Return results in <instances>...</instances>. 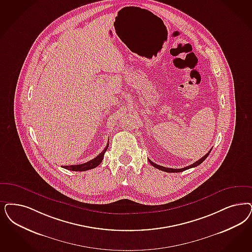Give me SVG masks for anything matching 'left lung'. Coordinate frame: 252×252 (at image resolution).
Returning a JSON list of instances; mask_svg holds the SVG:
<instances>
[{"instance_id": "8db88e82", "label": "left lung", "mask_w": 252, "mask_h": 252, "mask_svg": "<svg viewBox=\"0 0 252 252\" xmlns=\"http://www.w3.org/2000/svg\"><path fill=\"white\" fill-rule=\"evenodd\" d=\"M211 150L212 149H210V151L208 152V154L206 155V156H204V157H202V158H200L198 161H196L195 163H193L192 165H188V166H186V167H183V168H168V167H165V166H162V165H157V164H155L154 162H152L150 159H149V162H150V164L153 165V166H155V167H157V169H160V170H162V171H165V172H168V173H177V172H183L184 170H186V169H189V168H191V167H195V166H197V165H199L201 163H203L204 161H205V159L208 157V155H209V153L211 152Z\"/></svg>"}]
</instances>
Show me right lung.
Here are the masks:
<instances>
[{
  "instance_id": "1",
  "label": "right lung",
  "mask_w": 252,
  "mask_h": 252,
  "mask_svg": "<svg viewBox=\"0 0 252 252\" xmlns=\"http://www.w3.org/2000/svg\"><path fill=\"white\" fill-rule=\"evenodd\" d=\"M108 147H109V143L107 144V146L105 147L104 150L97 157H95L94 159H92L90 161H88L87 163H84V164H81V165H64L63 168L72 170V171H86V170H88V169L95 168V167H96L97 165L102 162L103 157H104V154L106 153Z\"/></svg>"
}]
</instances>
